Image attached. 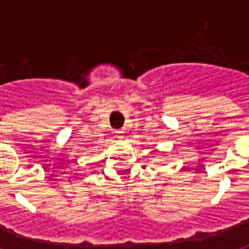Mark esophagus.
<instances>
[{
  "label": "esophagus",
  "instance_id": "obj_1",
  "mask_svg": "<svg viewBox=\"0 0 249 249\" xmlns=\"http://www.w3.org/2000/svg\"><path fill=\"white\" fill-rule=\"evenodd\" d=\"M115 137H116V138H124V130H123V129H117V130H115Z\"/></svg>",
  "mask_w": 249,
  "mask_h": 249
}]
</instances>
